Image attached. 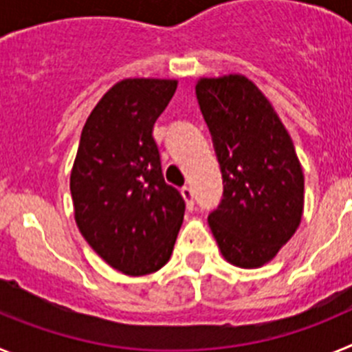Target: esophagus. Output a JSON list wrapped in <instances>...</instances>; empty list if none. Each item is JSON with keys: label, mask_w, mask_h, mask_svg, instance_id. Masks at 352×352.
I'll return each mask as SVG.
<instances>
[{"label": "esophagus", "mask_w": 352, "mask_h": 352, "mask_svg": "<svg viewBox=\"0 0 352 352\" xmlns=\"http://www.w3.org/2000/svg\"><path fill=\"white\" fill-rule=\"evenodd\" d=\"M182 195H183V199H185L186 201V206L190 208L192 210V206H194V194H192V188L190 186H183L182 188Z\"/></svg>", "instance_id": "obj_1"}]
</instances>
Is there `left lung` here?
<instances>
[{
    "label": "left lung",
    "instance_id": "1",
    "mask_svg": "<svg viewBox=\"0 0 352 352\" xmlns=\"http://www.w3.org/2000/svg\"><path fill=\"white\" fill-rule=\"evenodd\" d=\"M199 107L211 133L223 192L210 211L222 256L257 268L276 256L300 226L303 170L268 98L241 76L201 79Z\"/></svg>",
    "mask_w": 352,
    "mask_h": 352
}]
</instances>
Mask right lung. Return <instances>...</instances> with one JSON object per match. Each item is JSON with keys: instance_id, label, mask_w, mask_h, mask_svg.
<instances>
[{"instance_id": "right-lung-1", "label": "right lung", "mask_w": 352, "mask_h": 352, "mask_svg": "<svg viewBox=\"0 0 352 352\" xmlns=\"http://www.w3.org/2000/svg\"><path fill=\"white\" fill-rule=\"evenodd\" d=\"M176 91V80L125 79L89 114L70 192L80 234L125 275L160 270L173 254L185 213L178 188L162 174L153 125Z\"/></svg>"}]
</instances>
